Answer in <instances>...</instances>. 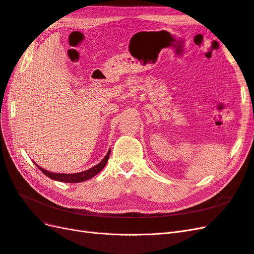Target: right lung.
I'll use <instances>...</instances> for the list:
<instances>
[{
	"label": "right lung",
	"mask_w": 254,
	"mask_h": 254,
	"mask_svg": "<svg viewBox=\"0 0 254 254\" xmlns=\"http://www.w3.org/2000/svg\"><path fill=\"white\" fill-rule=\"evenodd\" d=\"M109 156H110V150L97 165L90 168V170H88V171H84V172L77 173V174H55V173H51V172L45 171L40 166H38V165L37 166L39 167V170L44 175H47L49 178H51L53 180L60 181V182H66V183H77V182H83V181H87L91 178H93L95 175H97L105 167V165L107 164V162H108V160H109Z\"/></svg>",
	"instance_id": "obj_1"
}]
</instances>
